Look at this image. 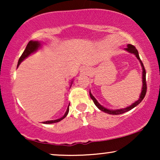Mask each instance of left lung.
<instances>
[{"label": "left lung", "mask_w": 160, "mask_h": 160, "mask_svg": "<svg viewBox=\"0 0 160 160\" xmlns=\"http://www.w3.org/2000/svg\"><path fill=\"white\" fill-rule=\"evenodd\" d=\"M126 50H127L128 52H131V53H133V54L135 55V56L137 57L138 59L141 62V67H142V69H143V72H142V78H143V86H142V91H141V95H140V98H139L138 100L137 101V102H135V103H133L132 105L128 106V108H124V109H120V110H115V111H111V110H108L107 108H104L103 106L101 105L100 104L98 103V102H97V100L94 98V96H93L91 94L90 92H89V95H90V97L92 99L93 102H94V104L95 105L98 107V108L101 110L102 111H104L105 112V113H109V114H113V115H118V114H121V113H126V112H127L128 111H130V110H132V108H134L135 107V106H137L138 104H139L141 103V102H142V100L144 99V96L146 95V93H147V82H146V71H145V68H144V66L143 65L142 62H141V60L140 59V57H139V55H138V52L137 49L135 48V47H134L133 45H131V44H128L127 45V47L126 48Z\"/></svg>", "instance_id": "1"}]
</instances>
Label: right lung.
<instances>
[{"mask_svg": "<svg viewBox=\"0 0 160 160\" xmlns=\"http://www.w3.org/2000/svg\"><path fill=\"white\" fill-rule=\"evenodd\" d=\"M40 46V43L38 41H32V40L29 41L28 43L27 44L26 48H25V50H24V52L22 54V56H20L19 62H18V66H19V64L21 63V62H22L23 60L26 58V57L28 56L31 53L34 52V51H36L37 49L39 48ZM68 111H69V105H68V109H67V111H66V113H65V115H64L62 118L58 119V120H56L46 121V122H43L46 124H49V123H54V122H59V121H61L62 120H63L65 117H66V116H67L68 113Z\"/></svg>", "mask_w": 160, "mask_h": 160, "instance_id": "add662e5", "label": "right lung"}]
</instances>
